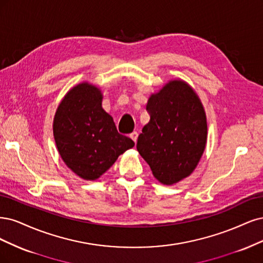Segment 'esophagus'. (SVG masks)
I'll return each instance as SVG.
<instances>
[{"label":"esophagus","mask_w":263,"mask_h":263,"mask_svg":"<svg viewBox=\"0 0 263 263\" xmlns=\"http://www.w3.org/2000/svg\"><path fill=\"white\" fill-rule=\"evenodd\" d=\"M138 137H139V133L137 132V131H133L131 134H130V138L134 141V142H137V140H138Z\"/></svg>","instance_id":"obj_1"}]
</instances>
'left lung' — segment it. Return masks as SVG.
Instances as JSON below:
<instances>
[{"mask_svg": "<svg viewBox=\"0 0 263 263\" xmlns=\"http://www.w3.org/2000/svg\"><path fill=\"white\" fill-rule=\"evenodd\" d=\"M146 110L149 122L137 148L159 182L174 184L194 171L204 152V109L187 83L172 81L149 97Z\"/></svg>", "mask_w": 263, "mask_h": 263, "instance_id": "1", "label": "left lung"}]
</instances>
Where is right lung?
<instances>
[{"instance_id":"1","label":"right lung","mask_w":263,"mask_h":263,"mask_svg":"<svg viewBox=\"0 0 263 263\" xmlns=\"http://www.w3.org/2000/svg\"><path fill=\"white\" fill-rule=\"evenodd\" d=\"M100 90L88 83L73 87L58 107L53 135L59 153L72 172L95 180L134 142L118 132L101 107Z\"/></svg>"}]
</instances>
